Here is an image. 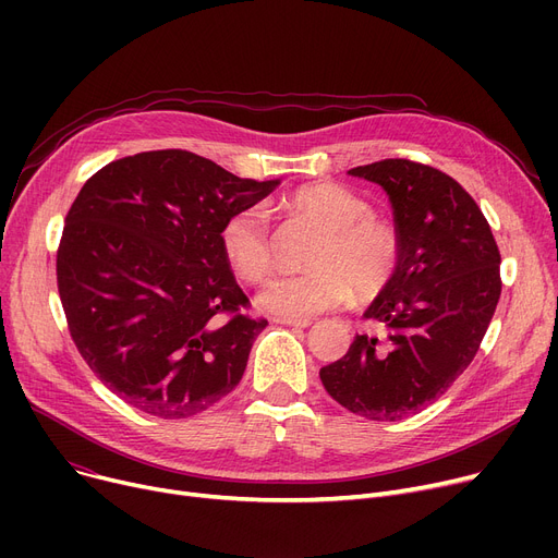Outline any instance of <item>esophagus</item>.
Returning a JSON list of instances; mask_svg holds the SVG:
<instances>
[{"mask_svg":"<svg viewBox=\"0 0 558 558\" xmlns=\"http://www.w3.org/2000/svg\"><path fill=\"white\" fill-rule=\"evenodd\" d=\"M274 320H276V324L294 326V328H307V326H312V318H284V316H276Z\"/></svg>","mask_w":558,"mask_h":558,"instance_id":"34e87169","label":"esophagus"}]
</instances>
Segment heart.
I'll return each instance as SVG.
<instances>
[{"instance_id":"obj_1","label":"heart","mask_w":558,"mask_h":558,"mask_svg":"<svg viewBox=\"0 0 558 558\" xmlns=\"http://www.w3.org/2000/svg\"><path fill=\"white\" fill-rule=\"evenodd\" d=\"M278 210L320 228L303 274L280 276L259 291L264 312L284 318H310L339 307L353 296L373 301L391 284L400 264V234L371 205L339 183L320 181L284 194ZM221 251L230 269L255 284L274 271V238L259 208L234 213L221 228Z\"/></svg>"}]
</instances>
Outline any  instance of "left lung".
<instances>
[{
	"label": "left lung",
	"instance_id": "8db88e82",
	"mask_svg": "<svg viewBox=\"0 0 558 558\" xmlns=\"http://www.w3.org/2000/svg\"><path fill=\"white\" fill-rule=\"evenodd\" d=\"M348 173L389 194L400 264L364 312L385 335H357L318 375L348 412L391 423L444 396L475 360L500 301V251L480 205L452 175L407 158Z\"/></svg>",
	"mask_w": 558,
	"mask_h": 558
}]
</instances>
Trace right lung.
<instances>
[{"label":"right lung","instance_id":"1","mask_svg":"<svg viewBox=\"0 0 558 558\" xmlns=\"http://www.w3.org/2000/svg\"><path fill=\"white\" fill-rule=\"evenodd\" d=\"M276 187L183 149L120 158L85 181L56 280L72 341L112 393L144 414L190 418L240 385L269 324L242 312L251 303L219 234Z\"/></svg>","mask_w":558,"mask_h":558}]
</instances>
